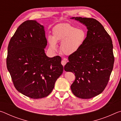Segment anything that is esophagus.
<instances>
[{
    "label": "esophagus",
    "instance_id": "1",
    "mask_svg": "<svg viewBox=\"0 0 121 121\" xmlns=\"http://www.w3.org/2000/svg\"><path fill=\"white\" fill-rule=\"evenodd\" d=\"M66 63H67V61L65 60H62L61 61V64L63 65V66H65V65L66 64Z\"/></svg>",
    "mask_w": 121,
    "mask_h": 121
}]
</instances>
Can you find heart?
<instances>
[{
	"label": "heart",
	"mask_w": 121,
	"mask_h": 121,
	"mask_svg": "<svg viewBox=\"0 0 121 121\" xmlns=\"http://www.w3.org/2000/svg\"><path fill=\"white\" fill-rule=\"evenodd\" d=\"M87 35L83 29H77L69 23L59 24L53 29V36L48 37L50 46L56 50L57 43H61V50L64 54L71 55L83 46Z\"/></svg>",
	"instance_id": "heart-1"
}]
</instances>
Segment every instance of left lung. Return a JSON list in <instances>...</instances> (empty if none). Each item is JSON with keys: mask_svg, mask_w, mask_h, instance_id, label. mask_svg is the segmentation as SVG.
<instances>
[{"mask_svg": "<svg viewBox=\"0 0 121 121\" xmlns=\"http://www.w3.org/2000/svg\"><path fill=\"white\" fill-rule=\"evenodd\" d=\"M75 19L87 26V37L80 50L69 56L64 69L75 73L70 87L73 95L90 99L102 93L108 83L114 63L113 46L109 35L97 20Z\"/></svg>", "mask_w": 121, "mask_h": 121, "instance_id": "obj_1", "label": "left lung"}]
</instances>
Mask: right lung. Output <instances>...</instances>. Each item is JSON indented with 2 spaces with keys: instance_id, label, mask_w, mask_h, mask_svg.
Segmentation results:
<instances>
[{
  "instance_id": "add662e5",
  "label": "right lung",
  "mask_w": 121,
  "mask_h": 121,
  "mask_svg": "<svg viewBox=\"0 0 121 121\" xmlns=\"http://www.w3.org/2000/svg\"><path fill=\"white\" fill-rule=\"evenodd\" d=\"M46 45L44 26L27 20L18 27L8 46L7 68L14 86L32 99L50 95L63 71L60 56H46Z\"/></svg>"
}]
</instances>
